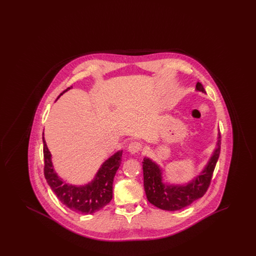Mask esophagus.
I'll use <instances>...</instances> for the list:
<instances>
[{
	"label": "esophagus",
	"instance_id": "1",
	"mask_svg": "<svg viewBox=\"0 0 256 256\" xmlns=\"http://www.w3.org/2000/svg\"><path fill=\"white\" fill-rule=\"evenodd\" d=\"M141 148H142V144L139 143V142H137V141L132 142V143L128 145V150L130 154H132L138 152H140Z\"/></svg>",
	"mask_w": 256,
	"mask_h": 256
}]
</instances>
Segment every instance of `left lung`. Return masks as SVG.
<instances>
[{
    "mask_svg": "<svg viewBox=\"0 0 256 256\" xmlns=\"http://www.w3.org/2000/svg\"><path fill=\"white\" fill-rule=\"evenodd\" d=\"M196 91L206 94L200 82H196ZM220 150V134L217 135L216 148L206 165L191 180L184 183L165 182L164 172L154 160L145 156L143 160L144 189L148 200L162 210L176 211L188 206L206 194L212 174L218 161Z\"/></svg>",
    "mask_w": 256,
    "mask_h": 256,
    "instance_id": "left-lung-1",
    "label": "left lung"
}]
</instances>
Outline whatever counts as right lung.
Returning <instances> with one entry per match:
<instances>
[{
  "label": "right lung",
  "instance_id": "add662e5",
  "mask_svg": "<svg viewBox=\"0 0 256 256\" xmlns=\"http://www.w3.org/2000/svg\"><path fill=\"white\" fill-rule=\"evenodd\" d=\"M72 88L73 86L64 90L56 100ZM43 145L45 178L52 191L65 206L78 214H92L110 204L113 193V180L121 165L122 150L116 152L100 165L91 182L74 185L66 182L54 170L52 154L44 138V132Z\"/></svg>",
  "mask_w": 256,
  "mask_h": 256
}]
</instances>
